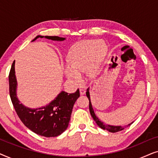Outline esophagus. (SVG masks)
<instances>
[{"mask_svg":"<svg viewBox=\"0 0 158 158\" xmlns=\"http://www.w3.org/2000/svg\"><path fill=\"white\" fill-rule=\"evenodd\" d=\"M85 89H83V88H81V89H80V94L81 95H84L85 94Z\"/></svg>","mask_w":158,"mask_h":158,"instance_id":"obj_1","label":"esophagus"}]
</instances>
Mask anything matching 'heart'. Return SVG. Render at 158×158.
<instances>
[{
  "mask_svg": "<svg viewBox=\"0 0 158 158\" xmlns=\"http://www.w3.org/2000/svg\"><path fill=\"white\" fill-rule=\"evenodd\" d=\"M107 52V47L102 41L83 40L75 44L68 55V63L63 67L67 78L75 85L83 81L82 73L88 76L98 74Z\"/></svg>",
  "mask_w": 158,
  "mask_h": 158,
  "instance_id": "1",
  "label": "heart"
}]
</instances>
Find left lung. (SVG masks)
<instances>
[{
  "mask_svg": "<svg viewBox=\"0 0 158 158\" xmlns=\"http://www.w3.org/2000/svg\"><path fill=\"white\" fill-rule=\"evenodd\" d=\"M86 96L88 98V100H89V110H90V115L94 118L95 122L97 124V125L99 127H101V129H106V130L110 131V132H113V133H115V132H117V131H122L123 129H124V128H126V127L130 126V125L132 124L134 122H131L130 124H129L128 125H126V126H124V127H121V126H111V125H109V124H106L103 123V122H101V121L99 120V118L97 117L96 116V114L94 113V109H93V107H92V104H91V102H90V93H89V88L87 89V92H86Z\"/></svg>",
  "mask_w": 158,
  "mask_h": 158,
  "instance_id": "obj_1",
  "label": "left lung"
}]
</instances>
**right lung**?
I'll use <instances>...</instances> for the list:
<instances>
[{
  "instance_id": "1",
  "label": "right lung",
  "mask_w": 158,
  "mask_h": 158,
  "mask_svg": "<svg viewBox=\"0 0 158 158\" xmlns=\"http://www.w3.org/2000/svg\"><path fill=\"white\" fill-rule=\"evenodd\" d=\"M39 37H45L54 41H63L65 38L57 36L38 35L32 40ZM9 93L12 103L23 124L33 132L45 137H57L66 130L70 120L74 103L80 96L77 89L73 94L62 91L48 105L39 109H30L20 103L16 96L17 81L15 75V61L10 68L9 76Z\"/></svg>"
}]
</instances>
